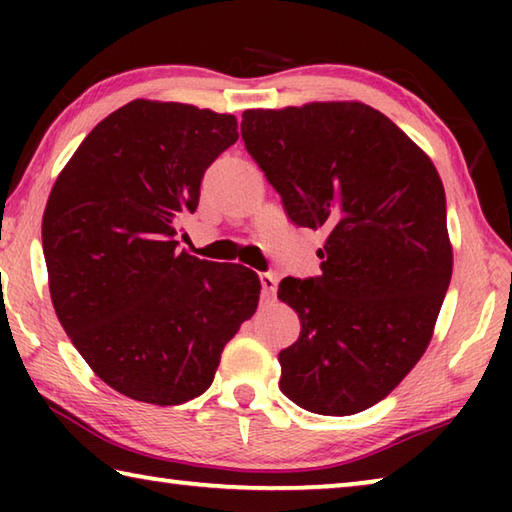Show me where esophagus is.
<instances>
[{"instance_id":"1","label":"esophagus","mask_w":512,"mask_h":512,"mask_svg":"<svg viewBox=\"0 0 512 512\" xmlns=\"http://www.w3.org/2000/svg\"><path fill=\"white\" fill-rule=\"evenodd\" d=\"M259 282H262V296H264L266 300L275 298V291H277V280H275V275H271V273H262V275H259Z\"/></svg>"}]
</instances>
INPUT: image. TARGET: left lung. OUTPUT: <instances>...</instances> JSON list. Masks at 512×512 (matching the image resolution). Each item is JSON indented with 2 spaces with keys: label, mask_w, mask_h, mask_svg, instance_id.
<instances>
[{
  "label": "left lung",
  "mask_w": 512,
  "mask_h": 512,
  "mask_svg": "<svg viewBox=\"0 0 512 512\" xmlns=\"http://www.w3.org/2000/svg\"><path fill=\"white\" fill-rule=\"evenodd\" d=\"M241 137L289 219L320 230V275L284 277L298 341L280 391L320 415H352L420 361L452 280L445 189L391 119L359 101L246 110Z\"/></svg>",
  "instance_id": "1"
}]
</instances>
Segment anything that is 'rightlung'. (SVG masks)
<instances>
[{
	"mask_svg": "<svg viewBox=\"0 0 512 512\" xmlns=\"http://www.w3.org/2000/svg\"><path fill=\"white\" fill-rule=\"evenodd\" d=\"M237 137L235 115L135 99L92 128L51 189L42 250L56 316L97 377L131 400L205 393L255 314V271L176 241L205 169Z\"/></svg>",
	"mask_w": 512,
	"mask_h": 512,
	"instance_id": "add662e5",
	"label": "right lung"
}]
</instances>
